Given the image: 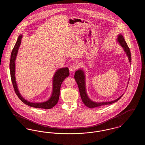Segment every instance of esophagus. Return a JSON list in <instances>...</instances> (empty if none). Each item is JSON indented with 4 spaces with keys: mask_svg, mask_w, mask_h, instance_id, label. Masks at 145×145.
<instances>
[{
    "mask_svg": "<svg viewBox=\"0 0 145 145\" xmlns=\"http://www.w3.org/2000/svg\"><path fill=\"white\" fill-rule=\"evenodd\" d=\"M77 66L75 64H73L70 67H69V71L71 72H74L76 71V69H77Z\"/></svg>",
    "mask_w": 145,
    "mask_h": 145,
    "instance_id": "34e87169",
    "label": "esophagus"
}]
</instances>
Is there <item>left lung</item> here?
Returning a JSON list of instances; mask_svg holds the SVG:
<instances>
[{
	"instance_id": "8db88e82",
	"label": "left lung",
	"mask_w": 145,
	"mask_h": 145,
	"mask_svg": "<svg viewBox=\"0 0 145 145\" xmlns=\"http://www.w3.org/2000/svg\"><path fill=\"white\" fill-rule=\"evenodd\" d=\"M117 41L119 43V44L123 47L124 52H125L127 55L128 56L129 61L130 62H131V53L130 52V49L129 48L122 35L119 34L118 35ZM74 76V79L76 80V82L77 83L78 86V88L79 90V92L80 94L82 100L84 104L88 108H95L98 107V106H101L114 103L116 102L117 101H118L123 95H122L118 98H117L114 101H110V102H100V103H97V102H93L88 97L87 95V93H86V87H85V74H84V72L83 69H78V71H76Z\"/></svg>"
}]
</instances>
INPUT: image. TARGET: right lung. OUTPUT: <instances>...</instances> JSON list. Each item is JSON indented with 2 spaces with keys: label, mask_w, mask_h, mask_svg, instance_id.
<instances>
[{
  "label": "right lung",
  "mask_w": 145,
  "mask_h": 145,
  "mask_svg": "<svg viewBox=\"0 0 145 145\" xmlns=\"http://www.w3.org/2000/svg\"><path fill=\"white\" fill-rule=\"evenodd\" d=\"M22 36V35L18 36L17 41L16 42L14 48L12 50L11 58L10 61V76L12 83L14 86V90L18 97L20 99L21 101L24 103L30 106L34 107L36 108H41L45 109H49L54 107L56 104L57 103L59 96L61 85L65 79L69 76V69L67 67L62 68L57 70L55 72V74L53 77V92L50 98L48 101L44 102L41 103H32L25 100L21 96L19 91L18 90L17 83L16 82L15 78V60L17 55L18 50L21 45V39Z\"/></svg>",
  "instance_id": "right-lung-1"
}]
</instances>
